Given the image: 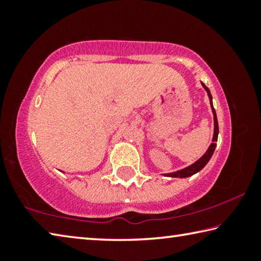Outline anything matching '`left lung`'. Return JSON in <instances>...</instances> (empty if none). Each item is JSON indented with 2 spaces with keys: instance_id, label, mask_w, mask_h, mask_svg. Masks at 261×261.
Returning a JSON list of instances; mask_svg holds the SVG:
<instances>
[{
  "instance_id": "left-lung-1",
  "label": "left lung",
  "mask_w": 261,
  "mask_h": 261,
  "mask_svg": "<svg viewBox=\"0 0 261 261\" xmlns=\"http://www.w3.org/2000/svg\"><path fill=\"white\" fill-rule=\"evenodd\" d=\"M201 85L204 86V88L207 92V94H208V98H210V102H211V107H212V112H213L214 115V136H213V143L211 144V146L207 149L206 153L202 155L199 160L196 161L193 163V165L189 166L187 168H184L182 170H178V171H175V173H170V174H166V176H169V177H180V178H184V177H189V176H192L193 174L198 173V171H200L202 168H204L207 162L210 161V159L212 158L214 153V149L216 147V141H218V135H219V124H218V118H216V113H215V109L213 107V101H212V95H211V92L208 90V87H207L204 83H201Z\"/></svg>"
}]
</instances>
